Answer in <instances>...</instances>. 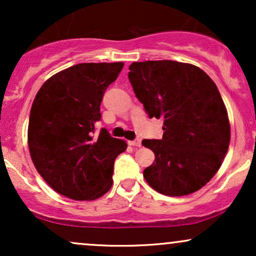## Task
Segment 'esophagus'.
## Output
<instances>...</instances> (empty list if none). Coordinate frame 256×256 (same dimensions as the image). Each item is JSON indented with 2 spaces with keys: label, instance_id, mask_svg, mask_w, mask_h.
Wrapping results in <instances>:
<instances>
[{
  "label": "esophagus",
  "instance_id": "esophagus-1",
  "mask_svg": "<svg viewBox=\"0 0 256 256\" xmlns=\"http://www.w3.org/2000/svg\"><path fill=\"white\" fill-rule=\"evenodd\" d=\"M128 144L132 146H142V143H140V140H130V142H128Z\"/></svg>",
  "mask_w": 256,
  "mask_h": 256
}]
</instances>
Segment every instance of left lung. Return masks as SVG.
<instances>
[{"label":"left lung","mask_w":256,"mask_h":256,"mask_svg":"<svg viewBox=\"0 0 256 256\" xmlns=\"http://www.w3.org/2000/svg\"><path fill=\"white\" fill-rule=\"evenodd\" d=\"M128 79L148 116L164 119L161 140H143L155 160L143 171L154 190L184 196L204 186L224 161L230 122L216 85L192 64L134 62Z\"/></svg>","instance_id":"1"}]
</instances>
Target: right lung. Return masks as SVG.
<instances>
[{
  "label": "right lung",
  "mask_w": 256,
  "mask_h": 256,
  "mask_svg": "<svg viewBox=\"0 0 256 256\" xmlns=\"http://www.w3.org/2000/svg\"><path fill=\"white\" fill-rule=\"evenodd\" d=\"M122 62L78 64L52 76L32 104L28 143L34 167L55 192L92 201L112 188L114 160L128 148L106 128L95 134L106 89Z\"/></svg>",
  "instance_id": "1"
}]
</instances>
